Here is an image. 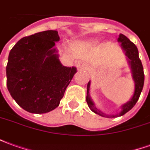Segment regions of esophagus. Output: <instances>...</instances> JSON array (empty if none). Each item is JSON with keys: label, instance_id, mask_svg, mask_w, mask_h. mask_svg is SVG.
<instances>
[{"label": "esophagus", "instance_id": "obj_1", "mask_svg": "<svg viewBox=\"0 0 150 150\" xmlns=\"http://www.w3.org/2000/svg\"><path fill=\"white\" fill-rule=\"evenodd\" d=\"M77 67L80 69H88V65L84 62H79L77 63Z\"/></svg>", "mask_w": 150, "mask_h": 150}]
</instances>
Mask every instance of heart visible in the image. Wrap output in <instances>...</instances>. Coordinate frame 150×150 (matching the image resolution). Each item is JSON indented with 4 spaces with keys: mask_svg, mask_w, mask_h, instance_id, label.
Instances as JSON below:
<instances>
[{
    "mask_svg": "<svg viewBox=\"0 0 150 150\" xmlns=\"http://www.w3.org/2000/svg\"><path fill=\"white\" fill-rule=\"evenodd\" d=\"M96 42V40H91V41H89L88 43H89V44H94V43Z\"/></svg>",
    "mask_w": 150,
    "mask_h": 150,
    "instance_id": "obj_1",
    "label": "heart"
}]
</instances>
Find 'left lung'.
Instances as JSON below:
<instances>
[{
    "label": "left lung",
    "instance_id": "8db88e82",
    "mask_svg": "<svg viewBox=\"0 0 150 150\" xmlns=\"http://www.w3.org/2000/svg\"><path fill=\"white\" fill-rule=\"evenodd\" d=\"M117 41L120 42V46L124 50L125 53V55L128 58L129 64L131 67L132 71V75L133 80L135 82V89H134V93L131 100L128 101L127 103L123 104L121 106V111L116 115H107L104 113L102 111L99 110L95 106V104L93 101L91 100L89 94L90 91V85H91V81L88 82V90H87V97L86 100L88 103V107L90 108L93 112L96 113L98 115L104 117H117V116H121L125 115L126 112H128L129 110H131L132 108L134 107L136 103L138 100L140 95L143 89L144 86V80H145V75H144V70H143V66H142V61L139 59L138 55V50L137 47L133 42H132L128 38L125 36L124 34H120L119 35V38Z\"/></svg>",
    "mask_w": 150,
    "mask_h": 150
}]
</instances>
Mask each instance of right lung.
<instances>
[{
  "mask_svg": "<svg viewBox=\"0 0 150 150\" xmlns=\"http://www.w3.org/2000/svg\"><path fill=\"white\" fill-rule=\"evenodd\" d=\"M58 31L46 30L22 38L9 52L7 88L24 110L42 114L58 107L76 67L62 66L58 50Z\"/></svg>",
  "mask_w": 150,
  "mask_h": 150,
  "instance_id": "add662e5",
  "label": "right lung"
}]
</instances>
